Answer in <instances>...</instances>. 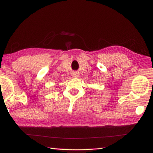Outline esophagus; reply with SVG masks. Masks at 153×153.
<instances>
[{
  "label": "esophagus",
  "instance_id": "1",
  "mask_svg": "<svg viewBox=\"0 0 153 153\" xmlns=\"http://www.w3.org/2000/svg\"><path fill=\"white\" fill-rule=\"evenodd\" d=\"M72 76H73L74 77H77L79 76H78V74H77V73H74L73 75H72Z\"/></svg>",
  "mask_w": 153,
  "mask_h": 153
}]
</instances>
